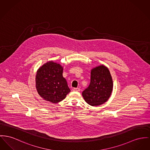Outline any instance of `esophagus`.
I'll list each match as a JSON object with an SVG mask.
<instances>
[{
    "mask_svg": "<svg viewBox=\"0 0 150 150\" xmlns=\"http://www.w3.org/2000/svg\"><path fill=\"white\" fill-rule=\"evenodd\" d=\"M80 88H73V91H80Z\"/></svg>",
    "mask_w": 150,
    "mask_h": 150,
    "instance_id": "1",
    "label": "esophagus"
}]
</instances>
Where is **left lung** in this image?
<instances>
[{"label":"left lung","mask_w":150,"mask_h":150,"mask_svg":"<svg viewBox=\"0 0 150 150\" xmlns=\"http://www.w3.org/2000/svg\"><path fill=\"white\" fill-rule=\"evenodd\" d=\"M113 82L109 69L103 65L91 70L89 86L82 94L85 100L91 106H99L110 98Z\"/></svg>","instance_id":"obj_1"}]
</instances>
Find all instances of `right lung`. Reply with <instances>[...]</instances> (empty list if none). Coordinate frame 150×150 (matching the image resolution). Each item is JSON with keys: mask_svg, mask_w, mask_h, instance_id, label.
I'll return each instance as SVG.
<instances>
[{"mask_svg": "<svg viewBox=\"0 0 150 150\" xmlns=\"http://www.w3.org/2000/svg\"><path fill=\"white\" fill-rule=\"evenodd\" d=\"M62 72V66L52 61L44 64L38 70L36 88L43 99L56 103L65 99L70 92Z\"/></svg>", "mask_w": 150, "mask_h": 150, "instance_id": "add662e5", "label": "right lung"}]
</instances>
